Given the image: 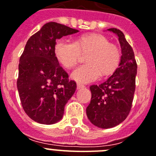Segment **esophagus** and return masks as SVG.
<instances>
[{
  "instance_id": "34e87169",
  "label": "esophagus",
  "mask_w": 156,
  "mask_h": 156,
  "mask_svg": "<svg viewBox=\"0 0 156 156\" xmlns=\"http://www.w3.org/2000/svg\"><path fill=\"white\" fill-rule=\"evenodd\" d=\"M83 87H85V86L83 84H81V83H77V89H80V88H83Z\"/></svg>"
}]
</instances>
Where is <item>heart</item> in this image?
<instances>
[{
  "instance_id": "1",
  "label": "heart",
  "mask_w": 156,
  "mask_h": 156,
  "mask_svg": "<svg viewBox=\"0 0 156 156\" xmlns=\"http://www.w3.org/2000/svg\"><path fill=\"white\" fill-rule=\"evenodd\" d=\"M55 55L63 67L72 69L79 61L82 53L86 64L73 71L72 78L80 83H89L102 76H108L117 69L121 54L119 48L106 37L99 34L82 36L76 42L60 39L55 45Z\"/></svg>"
}]
</instances>
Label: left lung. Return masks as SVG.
I'll return each instance as SVG.
<instances>
[{
    "mask_svg": "<svg viewBox=\"0 0 156 156\" xmlns=\"http://www.w3.org/2000/svg\"><path fill=\"white\" fill-rule=\"evenodd\" d=\"M108 30L119 37L122 50L119 68L105 82L90 86L92 99L86 109L91 123L100 128L115 127L127 118L132 106L137 73L133 49L123 33L115 28Z\"/></svg>",
    "mask_w": 156,
    "mask_h": 156,
    "instance_id": "obj_1",
    "label": "left lung"
}]
</instances>
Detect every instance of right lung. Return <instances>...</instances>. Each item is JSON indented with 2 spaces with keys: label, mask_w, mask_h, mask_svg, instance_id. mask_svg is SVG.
I'll return each mask as SVG.
<instances>
[{
  "label": "right lung",
  "mask_w": 156,
  "mask_h": 156,
  "mask_svg": "<svg viewBox=\"0 0 156 156\" xmlns=\"http://www.w3.org/2000/svg\"><path fill=\"white\" fill-rule=\"evenodd\" d=\"M77 32L64 24L48 22L27 41L20 57L16 85L23 109L37 123L60 121L65 104L75 92L76 83L69 80L54 49L56 39Z\"/></svg>",
  "instance_id": "add662e5"
}]
</instances>
